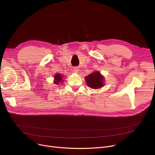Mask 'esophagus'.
<instances>
[{
    "label": "esophagus",
    "mask_w": 155,
    "mask_h": 155,
    "mask_svg": "<svg viewBox=\"0 0 155 155\" xmlns=\"http://www.w3.org/2000/svg\"><path fill=\"white\" fill-rule=\"evenodd\" d=\"M73 71L75 73H78V71H79V69H78L77 67H75V68H73Z\"/></svg>",
    "instance_id": "1"
}]
</instances>
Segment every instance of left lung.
I'll return each instance as SVG.
<instances>
[{
    "label": "left lung",
    "mask_w": 155,
    "mask_h": 155,
    "mask_svg": "<svg viewBox=\"0 0 155 155\" xmlns=\"http://www.w3.org/2000/svg\"><path fill=\"white\" fill-rule=\"evenodd\" d=\"M88 87L94 89H99L104 85V77L101 73L95 71L85 77Z\"/></svg>",
    "instance_id": "1"
}]
</instances>
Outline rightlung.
I'll return each mask as SVG.
<instances>
[{"label":"right lung","mask_w":155,"mask_h":155,"mask_svg":"<svg viewBox=\"0 0 155 155\" xmlns=\"http://www.w3.org/2000/svg\"><path fill=\"white\" fill-rule=\"evenodd\" d=\"M64 77V75H61L60 73H57L54 76V81L53 82L56 85H60L63 84L64 80L63 79Z\"/></svg>","instance_id":"add662e5"}]
</instances>
